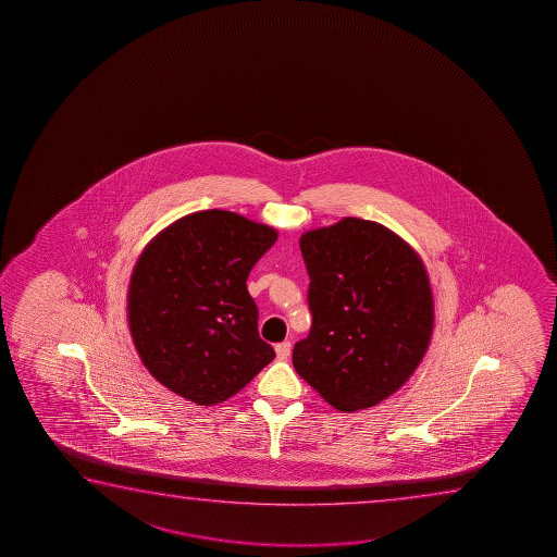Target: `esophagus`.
Segmentation results:
<instances>
[{
	"label": "esophagus",
	"mask_w": 557,
	"mask_h": 557,
	"mask_svg": "<svg viewBox=\"0 0 557 557\" xmlns=\"http://www.w3.org/2000/svg\"><path fill=\"white\" fill-rule=\"evenodd\" d=\"M290 346L289 341H285V343H280L275 346V354H277V359H287L290 356Z\"/></svg>",
	"instance_id": "1"
}]
</instances>
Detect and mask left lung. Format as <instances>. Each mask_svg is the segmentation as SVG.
Segmentation results:
<instances>
[{"label":"left lung","mask_w":557,"mask_h":557,"mask_svg":"<svg viewBox=\"0 0 557 557\" xmlns=\"http://www.w3.org/2000/svg\"><path fill=\"white\" fill-rule=\"evenodd\" d=\"M312 327L293 366L338 411L392 396L414 373L434 329L426 270L381 224L343 219L300 237Z\"/></svg>","instance_id":"1"}]
</instances>
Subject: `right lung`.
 Returning a JSON list of instances; mask_svg holds the SVG:
<instances>
[{
  "instance_id": "1",
  "label": "right lung",
  "mask_w": 557,
  "mask_h": 557,
  "mask_svg": "<svg viewBox=\"0 0 557 557\" xmlns=\"http://www.w3.org/2000/svg\"><path fill=\"white\" fill-rule=\"evenodd\" d=\"M277 232L232 211H199L153 237L131 275L127 312L156 381L198 405L226 401L275 358L247 277Z\"/></svg>"
}]
</instances>
